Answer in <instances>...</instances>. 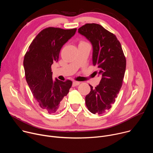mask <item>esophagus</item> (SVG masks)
Returning a JSON list of instances; mask_svg holds the SVG:
<instances>
[{"label": "esophagus", "mask_w": 153, "mask_h": 153, "mask_svg": "<svg viewBox=\"0 0 153 153\" xmlns=\"http://www.w3.org/2000/svg\"><path fill=\"white\" fill-rule=\"evenodd\" d=\"M80 84V82H76V81H74L73 82V86H77Z\"/></svg>", "instance_id": "obj_1"}]
</instances>
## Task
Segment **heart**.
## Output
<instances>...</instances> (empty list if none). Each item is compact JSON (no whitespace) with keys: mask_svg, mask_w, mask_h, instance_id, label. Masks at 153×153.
<instances>
[{"mask_svg":"<svg viewBox=\"0 0 153 153\" xmlns=\"http://www.w3.org/2000/svg\"><path fill=\"white\" fill-rule=\"evenodd\" d=\"M86 43V42H83V41H82V42H80L79 44H80V43Z\"/></svg>","mask_w":153,"mask_h":153,"instance_id":"b5f03b06","label":"heart"}]
</instances>
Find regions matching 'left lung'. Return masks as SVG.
I'll use <instances>...</instances> for the list:
<instances>
[{"label": "left lung", "mask_w": 153, "mask_h": 153, "mask_svg": "<svg viewBox=\"0 0 153 153\" xmlns=\"http://www.w3.org/2000/svg\"><path fill=\"white\" fill-rule=\"evenodd\" d=\"M78 33L91 43L92 61L101 80L85 97L86 105L93 114H100L110 110L122 85L126 70V59L120 43L113 33L96 24H86Z\"/></svg>", "instance_id": "obj_1"}]
</instances>
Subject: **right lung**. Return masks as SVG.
<instances>
[{"label": "right lung", "mask_w": 153, "mask_h": 153, "mask_svg": "<svg viewBox=\"0 0 153 153\" xmlns=\"http://www.w3.org/2000/svg\"><path fill=\"white\" fill-rule=\"evenodd\" d=\"M77 29L49 27L40 31L25 55L24 67L27 82L39 106L49 114L60 108L62 100L69 93L72 82L53 79L51 65L57 62L60 51Z\"/></svg>", "instance_id": "right-lung-1"}]
</instances>
